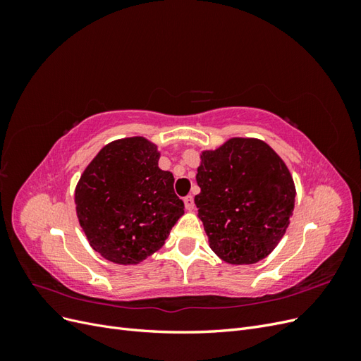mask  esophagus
Instances as JSON below:
<instances>
[{"instance_id": "esophagus-1", "label": "esophagus", "mask_w": 361, "mask_h": 361, "mask_svg": "<svg viewBox=\"0 0 361 361\" xmlns=\"http://www.w3.org/2000/svg\"><path fill=\"white\" fill-rule=\"evenodd\" d=\"M183 203H185V207H187L188 211H192L194 207H195V203H194V199H192V195H187V197L183 199Z\"/></svg>"}]
</instances>
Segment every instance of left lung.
I'll use <instances>...</instances> for the list:
<instances>
[{
    "instance_id": "8db88e82",
    "label": "left lung",
    "mask_w": 361,
    "mask_h": 361,
    "mask_svg": "<svg viewBox=\"0 0 361 361\" xmlns=\"http://www.w3.org/2000/svg\"><path fill=\"white\" fill-rule=\"evenodd\" d=\"M197 169L199 218L214 253L250 265L276 248L289 226L295 185L286 164L267 143L231 138L204 150Z\"/></svg>"
}]
</instances>
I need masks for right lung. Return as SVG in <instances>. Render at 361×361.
I'll return each instance as SVG.
<instances>
[{"mask_svg": "<svg viewBox=\"0 0 361 361\" xmlns=\"http://www.w3.org/2000/svg\"><path fill=\"white\" fill-rule=\"evenodd\" d=\"M143 137L116 140L87 166L75 190L76 215L94 251L135 265L158 251L183 215L174 178Z\"/></svg>", "mask_w": 361, "mask_h": 361, "instance_id": "right-lung-1", "label": "right lung"}]
</instances>
